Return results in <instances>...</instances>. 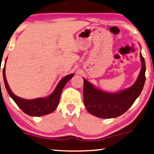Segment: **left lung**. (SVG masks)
<instances>
[{"label": "left lung", "instance_id": "1", "mask_svg": "<svg viewBox=\"0 0 154 154\" xmlns=\"http://www.w3.org/2000/svg\"><path fill=\"white\" fill-rule=\"evenodd\" d=\"M142 69L131 87L116 93H109L94 87L84 79L83 101L88 112L101 119H111L123 114L140 96L145 83V61L140 53Z\"/></svg>", "mask_w": 154, "mask_h": 154}]
</instances>
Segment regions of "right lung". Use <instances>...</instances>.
<instances>
[{"instance_id":"add662e5","label":"right lung","mask_w":154,"mask_h":154,"mask_svg":"<svg viewBox=\"0 0 154 154\" xmlns=\"http://www.w3.org/2000/svg\"><path fill=\"white\" fill-rule=\"evenodd\" d=\"M7 59L5 60V66L3 68V80L6 90L14 100L17 105L22 109L23 112L26 113L31 116H41L47 115L53 112L57 107L60 102V95L66 83L73 76V73L67 75L60 81L53 92L47 97H39L33 100H25L20 97L16 96L8 85L7 80L5 77V64Z\"/></svg>"}]
</instances>
